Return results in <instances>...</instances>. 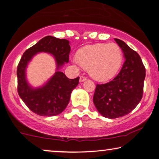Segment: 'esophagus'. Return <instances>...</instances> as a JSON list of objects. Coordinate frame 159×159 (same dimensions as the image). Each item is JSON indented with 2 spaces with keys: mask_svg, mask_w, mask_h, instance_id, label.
Here are the masks:
<instances>
[{
  "mask_svg": "<svg viewBox=\"0 0 159 159\" xmlns=\"http://www.w3.org/2000/svg\"><path fill=\"white\" fill-rule=\"evenodd\" d=\"M87 78L84 77V76H81V77H80V82H84V80H86Z\"/></svg>",
  "mask_w": 159,
  "mask_h": 159,
  "instance_id": "obj_1",
  "label": "esophagus"
}]
</instances>
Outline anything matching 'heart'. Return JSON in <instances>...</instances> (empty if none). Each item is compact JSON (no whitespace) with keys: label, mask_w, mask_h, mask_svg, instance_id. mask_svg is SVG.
<instances>
[{"label":"heart","mask_w":159,"mask_h":159,"mask_svg":"<svg viewBox=\"0 0 159 159\" xmlns=\"http://www.w3.org/2000/svg\"><path fill=\"white\" fill-rule=\"evenodd\" d=\"M123 60L121 48L116 43L87 45L79 50L72 58L74 64L88 69L94 79L106 81L112 78L120 68Z\"/></svg>","instance_id":"b5f03b06"}]
</instances>
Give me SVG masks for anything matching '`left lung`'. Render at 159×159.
Returning a JSON list of instances; mask_svg holds the SVG:
<instances>
[{"mask_svg": "<svg viewBox=\"0 0 159 159\" xmlns=\"http://www.w3.org/2000/svg\"><path fill=\"white\" fill-rule=\"evenodd\" d=\"M122 50L125 61L111 81L97 84L93 103L102 116L116 119L125 116L138 106L143 98L145 68L139 54L124 41L114 38Z\"/></svg>", "mask_w": 159, "mask_h": 159, "instance_id": "obj_1", "label": "left lung"}]
</instances>
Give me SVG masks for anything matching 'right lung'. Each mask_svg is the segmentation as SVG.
I'll return each mask as SVG.
<instances>
[{
    "label": "right lung",
    "mask_w": 159,
    "mask_h": 159,
    "mask_svg": "<svg viewBox=\"0 0 159 159\" xmlns=\"http://www.w3.org/2000/svg\"><path fill=\"white\" fill-rule=\"evenodd\" d=\"M70 51L69 40L46 36L28 48L21 56L17 66V90L24 103L34 114L43 116H56L68 105L71 91L77 86L80 77L69 79L58 69L69 62ZM40 52L51 53L55 57L57 71L44 86L33 89L26 82L25 71L29 61Z\"/></svg>",
    "instance_id": "right-lung-1"
}]
</instances>
